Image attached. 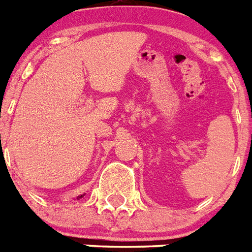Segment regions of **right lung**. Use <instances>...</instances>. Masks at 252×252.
Wrapping results in <instances>:
<instances>
[{
	"label": "right lung",
	"instance_id": "1",
	"mask_svg": "<svg viewBox=\"0 0 252 252\" xmlns=\"http://www.w3.org/2000/svg\"><path fill=\"white\" fill-rule=\"evenodd\" d=\"M83 195H86V193H84V194H81V195H78V197H77V199H81V198H82V197H83Z\"/></svg>",
	"mask_w": 252,
	"mask_h": 252
}]
</instances>
